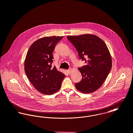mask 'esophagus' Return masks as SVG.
Returning a JSON list of instances; mask_svg holds the SVG:
<instances>
[{"instance_id": "obj_1", "label": "esophagus", "mask_w": 133, "mask_h": 133, "mask_svg": "<svg viewBox=\"0 0 133 133\" xmlns=\"http://www.w3.org/2000/svg\"><path fill=\"white\" fill-rule=\"evenodd\" d=\"M71 71H72V69H69L68 70H67V72L68 74H70L71 72Z\"/></svg>"}]
</instances>
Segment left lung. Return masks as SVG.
<instances>
[{
	"mask_svg": "<svg viewBox=\"0 0 133 133\" xmlns=\"http://www.w3.org/2000/svg\"><path fill=\"white\" fill-rule=\"evenodd\" d=\"M67 39L78 52L80 59L86 65L78 69L82 79L75 84L77 90L91 93L101 88L112 68V57L103 40L92 34L68 36Z\"/></svg>",
	"mask_w": 133,
	"mask_h": 133,
	"instance_id": "8db88e82",
	"label": "left lung"
}]
</instances>
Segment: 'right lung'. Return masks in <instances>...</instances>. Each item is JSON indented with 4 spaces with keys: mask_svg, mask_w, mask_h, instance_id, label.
<instances>
[{
    "mask_svg": "<svg viewBox=\"0 0 133 133\" xmlns=\"http://www.w3.org/2000/svg\"><path fill=\"white\" fill-rule=\"evenodd\" d=\"M63 36L45 37L30 45L24 61L25 74L34 88L45 95L59 90L65 75L52 67V52Z\"/></svg>",
    "mask_w": 133,
    "mask_h": 133,
    "instance_id": "add662e5",
    "label": "right lung"
}]
</instances>
